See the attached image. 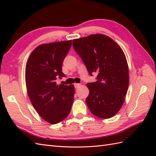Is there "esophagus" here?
Wrapping results in <instances>:
<instances>
[{
  "label": "esophagus",
  "instance_id": "1",
  "mask_svg": "<svg viewBox=\"0 0 156 156\" xmlns=\"http://www.w3.org/2000/svg\"><path fill=\"white\" fill-rule=\"evenodd\" d=\"M74 87L76 88H78L79 87H80V84H78V83H75L74 84Z\"/></svg>",
  "mask_w": 156,
  "mask_h": 156
}]
</instances>
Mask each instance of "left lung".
Wrapping results in <instances>:
<instances>
[{
	"label": "left lung",
	"instance_id": "8db88e82",
	"mask_svg": "<svg viewBox=\"0 0 156 156\" xmlns=\"http://www.w3.org/2000/svg\"><path fill=\"white\" fill-rule=\"evenodd\" d=\"M72 43L89 74H97V81L87 84L89 110L99 118L113 117L123 105L129 87V68L123 51L103 34L75 39Z\"/></svg>",
	"mask_w": 156,
	"mask_h": 156
}]
</instances>
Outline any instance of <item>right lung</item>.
<instances>
[{"instance_id": "right-lung-1", "label": "right lung", "mask_w": 156, "mask_h": 156, "mask_svg": "<svg viewBox=\"0 0 156 156\" xmlns=\"http://www.w3.org/2000/svg\"><path fill=\"white\" fill-rule=\"evenodd\" d=\"M71 45L72 40L41 44L31 52L26 64L29 99L41 117L51 124L64 120L74 101V84L58 85L55 82L65 76L62 66Z\"/></svg>"}]
</instances>
